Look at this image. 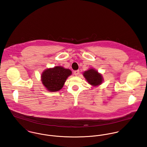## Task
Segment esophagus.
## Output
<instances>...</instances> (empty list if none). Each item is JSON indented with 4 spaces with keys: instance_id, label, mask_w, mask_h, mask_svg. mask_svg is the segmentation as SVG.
<instances>
[{
    "instance_id": "34e87169",
    "label": "esophagus",
    "mask_w": 147,
    "mask_h": 147,
    "mask_svg": "<svg viewBox=\"0 0 147 147\" xmlns=\"http://www.w3.org/2000/svg\"><path fill=\"white\" fill-rule=\"evenodd\" d=\"M74 75L76 76H77L78 74H79V70H75L74 71Z\"/></svg>"
}]
</instances>
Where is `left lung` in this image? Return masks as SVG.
I'll return each mask as SVG.
<instances>
[{
    "mask_svg": "<svg viewBox=\"0 0 147 147\" xmlns=\"http://www.w3.org/2000/svg\"><path fill=\"white\" fill-rule=\"evenodd\" d=\"M83 76L88 82L94 86H97L101 84L103 81L101 74L93 69H90L87 71H86L84 73Z\"/></svg>",
    "mask_w": 147,
    "mask_h": 147,
    "instance_id": "8db88e82",
    "label": "left lung"
}]
</instances>
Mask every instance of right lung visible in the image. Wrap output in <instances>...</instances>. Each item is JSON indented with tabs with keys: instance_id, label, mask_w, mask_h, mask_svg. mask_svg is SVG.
Instances as JSON below:
<instances>
[{
	"instance_id": "1",
	"label": "right lung",
	"mask_w": 147,
	"mask_h": 147,
	"mask_svg": "<svg viewBox=\"0 0 147 147\" xmlns=\"http://www.w3.org/2000/svg\"><path fill=\"white\" fill-rule=\"evenodd\" d=\"M71 74V71L60 66L47 69L41 76L42 83L51 92H57L63 87L67 78Z\"/></svg>"
}]
</instances>
